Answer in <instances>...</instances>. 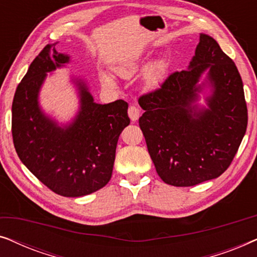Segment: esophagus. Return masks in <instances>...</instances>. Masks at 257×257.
Instances as JSON below:
<instances>
[{
    "label": "esophagus",
    "mask_w": 257,
    "mask_h": 257,
    "mask_svg": "<svg viewBox=\"0 0 257 257\" xmlns=\"http://www.w3.org/2000/svg\"><path fill=\"white\" fill-rule=\"evenodd\" d=\"M127 113H128L130 119H131L132 121H137V120H138V119H139L140 111H139V108L136 106V105H131V106L128 107Z\"/></svg>",
    "instance_id": "obj_1"
}]
</instances>
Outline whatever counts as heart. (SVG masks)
Listing matches in <instances>:
<instances>
[{
	"instance_id": "heart-1",
	"label": "heart",
	"mask_w": 257,
	"mask_h": 257,
	"mask_svg": "<svg viewBox=\"0 0 257 257\" xmlns=\"http://www.w3.org/2000/svg\"><path fill=\"white\" fill-rule=\"evenodd\" d=\"M140 69H142V62L133 61V62L126 63V64H122L120 66H117V68H115V72H117L120 77H122V78H130V77H132L135 73L138 72ZM166 69H167V63L165 59L159 58L157 59V61H154L146 70L145 77H146L147 83L151 84V85L157 84L161 79V77L164 76ZM100 82L104 86H107V87L114 86V82L112 80L111 77L105 75V73H100Z\"/></svg>"
}]
</instances>
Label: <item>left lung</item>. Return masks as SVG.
I'll return each instance as SVG.
<instances>
[{
	"mask_svg": "<svg viewBox=\"0 0 257 257\" xmlns=\"http://www.w3.org/2000/svg\"><path fill=\"white\" fill-rule=\"evenodd\" d=\"M206 107L197 104L200 93ZM139 126L161 180L188 187L229 167L248 124L243 83L236 65L213 37L200 34L187 70L144 94Z\"/></svg>",
	"mask_w": 257,
	"mask_h": 257,
	"instance_id": "1",
	"label": "left lung"
}]
</instances>
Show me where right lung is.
<instances>
[{"label":"right lung","mask_w":257,"mask_h":257,"mask_svg":"<svg viewBox=\"0 0 257 257\" xmlns=\"http://www.w3.org/2000/svg\"><path fill=\"white\" fill-rule=\"evenodd\" d=\"M48 44L34 59L13 100L12 132L17 156L56 194L78 198L103 188L113 171L119 136L130 124L128 104H97L86 82L72 77L79 108L68 124L42 110L40 92L48 73L63 68L70 56Z\"/></svg>","instance_id":"add662e5"}]
</instances>
